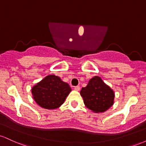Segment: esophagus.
<instances>
[{
	"instance_id": "obj_1",
	"label": "esophagus",
	"mask_w": 146,
	"mask_h": 146,
	"mask_svg": "<svg viewBox=\"0 0 146 146\" xmlns=\"http://www.w3.org/2000/svg\"><path fill=\"white\" fill-rule=\"evenodd\" d=\"M74 88H75V90H77V91H79V90H80V87L79 86H75Z\"/></svg>"
}]
</instances>
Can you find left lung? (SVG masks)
<instances>
[{
    "label": "left lung",
    "instance_id": "obj_1",
    "mask_svg": "<svg viewBox=\"0 0 146 146\" xmlns=\"http://www.w3.org/2000/svg\"><path fill=\"white\" fill-rule=\"evenodd\" d=\"M80 95L86 107L96 113L106 111L114 104L115 93L99 76L90 79L87 86L82 88Z\"/></svg>",
    "mask_w": 146,
    "mask_h": 146
}]
</instances>
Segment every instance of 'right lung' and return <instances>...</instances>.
I'll return each mask as SVG.
<instances>
[{"mask_svg":"<svg viewBox=\"0 0 146 146\" xmlns=\"http://www.w3.org/2000/svg\"><path fill=\"white\" fill-rule=\"evenodd\" d=\"M71 91L69 85L55 75H47L31 88L34 101L48 110L59 108Z\"/></svg>","mask_w":146,"mask_h":146,"instance_id":"right-lung-1","label":"right lung"}]
</instances>
